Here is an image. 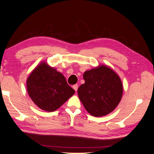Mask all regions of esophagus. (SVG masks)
<instances>
[{"mask_svg": "<svg viewBox=\"0 0 154 154\" xmlns=\"http://www.w3.org/2000/svg\"><path fill=\"white\" fill-rule=\"evenodd\" d=\"M73 88L74 89L75 91H77V89H78V85H77V84L74 85L73 86Z\"/></svg>", "mask_w": 154, "mask_h": 154, "instance_id": "esophagus-1", "label": "esophagus"}]
</instances>
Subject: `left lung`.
Segmentation results:
<instances>
[{"mask_svg": "<svg viewBox=\"0 0 154 154\" xmlns=\"http://www.w3.org/2000/svg\"><path fill=\"white\" fill-rule=\"evenodd\" d=\"M85 83L78 88V95L86 110L94 117L112 112L119 104L123 94L119 77L105 66L85 71Z\"/></svg>", "mask_w": 154, "mask_h": 154, "instance_id": "left-lung-1", "label": "left lung"}]
</instances>
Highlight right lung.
<instances>
[{
  "label": "right lung",
  "mask_w": 154,
  "mask_h": 154,
  "mask_svg": "<svg viewBox=\"0 0 154 154\" xmlns=\"http://www.w3.org/2000/svg\"><path fill=\"white\" fill-rule=\"evenodd\" d=\"M28 94L38 108L54 112L75 93L63 75L45 63H41L27 80Z\"/></svg>",
  "instance_id": "obj_1"
}]
</instances>
